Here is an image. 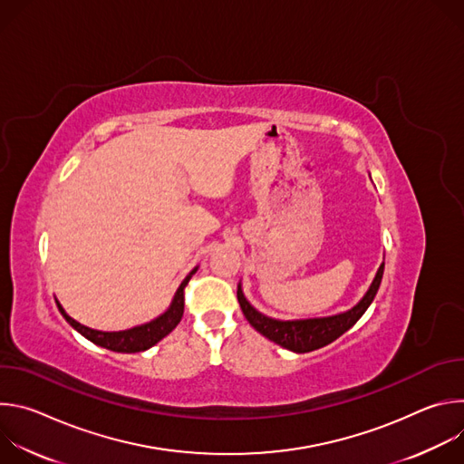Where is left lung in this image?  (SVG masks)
<instances>
[{
  "label": "left lung",
  "instance_id": "8db88e82",
  "mask_svg": "<svg viewBox=\"0 0 464 464\" xmlns=\"http://www.w3.org/2000/svg\"><path fill=\"white\" fill-rule=\"evenodd\" d=\"M382 276H383V262L378 268L376 277H374L372 285L369 286L367 294L363 295V299L351 310L338 314V315H328V317L279 321V319H272L268 315L260 314L258 310H255L244 297L240 285L237 290V297H238L242 314L246 315V319L249 321V324L256 330V333H260L262 336H266L268 340L276 342L277 345H281L288 351L310 353V351L321 349L328 343H333L334 340H338L365 314V310L369 308V304L372 303V299L380 288Z\"/></svg>",
  "mask_w": 464,
  "mask_h": 464
}]
</instances>
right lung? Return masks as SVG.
Instances as JSON below:
<instances>
[{
	"label": "right lung",
	"instance_id": "obj_1",
	"mask_svg": "<svg viewBox=\"0 0 464 464\" xmlns=\"http://www.w3.org/2000/svg\"><path fill=\"white\" fill-rule=\"evenodd\" d=\"M198 268H194L179 285L169 310L165 314H161L160 317H156L150 323H145L141 326H134V328H128V330H119V333H102V330H93L90 326L81 324L79 321H75L73 317H70L65 314V310L62 308V304L56 301L60 314L65 317L77 333H81L86 340L93 342L95 345H101L108 351L113 353H141L150 349L152 345H156L160 340H163L167 334H170L172 330L176 328V324L181 321L183 317V290L187 286V283L190 281V277L196 274Z\"/></svg>",
	"mask_w": 464,
	"mask_h": 464
}]
</instances>
